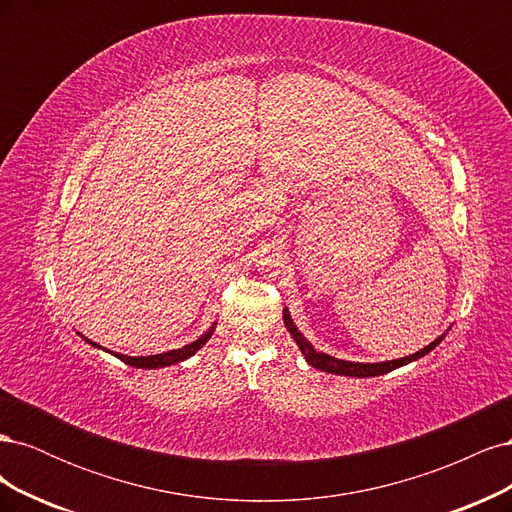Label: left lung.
Here are the masks:
<instances>
[{
    "instance_id": "obj_1",
    "label": "left lung",
    "mask_w": 512,
    "mask_h": 512,
    "mask_svg": "<svg viewBox=\"0 0 512 512\" xmlns=\"http://www.w3.org/2000/svg\"><path fill=\"white\" fill-rule=\"evenodd\" d=\"M284 324H286V329L290 331L294 342H297L299 350L305 354V359H307L309 365L316 367V369H322V371H329V374L352 376V378H374V376L389 374V371H393V369H397L401 365L421 359V356H425L427 352H431L433 348H436L442 342V337H438L436 342H431L429 346H425L423 350H418V352H414L410 356H404V359H395V361H386V363H350V361H339V359H335V356H329V354H324V352H318L297 331V327H294V322L290 320L288 309H284Z\"/></svg>"
}]
</instances>
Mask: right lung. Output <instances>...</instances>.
Segmentation results:
<instances>
[{
	"label": "right lung",
	"mask_w": 512,
	"mask_h": 512,
	"mask_svg": "<svg viewBox=\"0 0 512 512\" xmlns=\"http://www.w3.org/2000/svg\"><path fill=\"white\" fill-rule=\"evenodd\" d=\"M213 329L215 327H211L205 335H200L196 342H192V344H188V346H183V348H177V350H168V352H162V354H151V356H128V354H115L119 361H123V363H128V365H132V367H138V369H156V367H166V365H175V363H181V361H185L188 359V356H192L196 350H200L203 348L207 342H209V337L213 335ZM91 346H98V344H94V342H89ZM100 348V346H98Z\"/></svg>",
	"instance_id": "add662e5"
}]
</instances>
